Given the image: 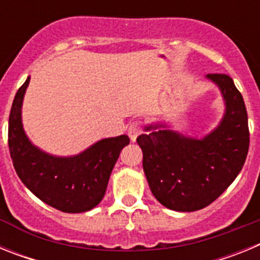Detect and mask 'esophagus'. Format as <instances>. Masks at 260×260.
I'll list each match as a JSON object with an SVG mask.
<instances>
[{
    "label": "esophagus",
    "mask_w": 260,
    "mask_h": 260,
    "mask_svg": "<svg viewBox=\"0 0 260 260\" xmlns=\"http://www.w3.org/2000/svg\"><path fill=\"white\" fill-rule=\"evenodd\" d=\"M128 137H130V139H132L133 142L135 141L138 138V135L142 134V126H141V122L139 121H135V122L130 123V126H128V132H127Z\"/></svg>",
    "instance_id": "1"
}]
</instances>
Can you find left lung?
Instances as JSON below:
<instances>
[{"mask_svg": "<svg viewBox=\"0 0 260 260\" xmlns=\"http://www.w3.org/2000/svg\"><path fill=\"white\" fill-rule=\"evenodd\" d=\"M225 100L217 127L202 139L147 126L137 138L143 171L153 197L169 210L192 212L207 207L228 189L249 152L247 112L241 92L226 74H208Z\"/></svg>", "mask_w": 260, "mask_h": 260, "instance_id": "1", "label": "left lung"}]
</instances>
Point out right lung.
I'll return each mask as SVG.
<instances>
[{
	"instance_id": "right-lung-1",
	"label": "right lung",
	"mask_w": 260,
	"mask_h": 260,
	"mask_svg": "<svg viewBox=\"0 0 260 260\" xmlns=\"http://www.w3.org/2000/svg\"><path fill=\"white\" fill-rule=\"evenodd\" d=\"M28 83L29 77L18 89L9 117V150L18 177L56 210L68 213L92 210L104 198L110 173L130 139L127 135L102 139L70 157L43 152L28 141L22 126L23 96Z\"/></svg>"
}]
</instances>
